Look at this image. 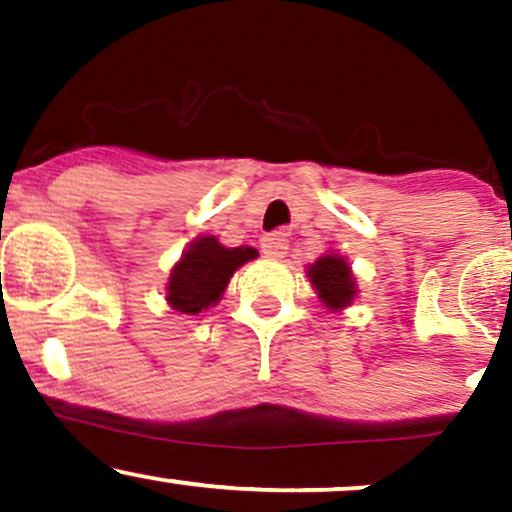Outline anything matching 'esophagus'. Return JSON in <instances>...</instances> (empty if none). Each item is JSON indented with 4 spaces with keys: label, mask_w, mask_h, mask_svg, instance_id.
Instances as JSON below:
<instances>
[{
    "label": "esophagus",
    "mask_w": 512,
    "mask_h": 512,
    "mask_svg": "<svg viewBox=\"0 0 512 512\" xmlns=\"http://www.w3.org/2000/svg\"><path fill=\"white\" fill-rule=\"evenodd\" d=\"M262 255L272 257V260H283L288 252V240L281 236V233H269V236L262 238L260 243Z\"/></svg>",
    "instance_id": "34e87169"
}]
</instances>
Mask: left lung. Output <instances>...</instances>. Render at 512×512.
Here are the masks:
<instances>
[{
    "label": "left lung",
    "mask_w": 512,
    "mask_h": 512,
    "mask_svg": "<svg viewBox=\"0 0 512 512\" xmlns=\"http://www.w3.org/2000/svg\"><path fill=\"white\" fill-rule=\"evenodd\" d=\"M307 279L315 288L319 303L329 312H341L357 298V281L348 260L329 250L317 262L307 264Z\"/></svg>",
    "instance_id": "1"
}]
</instances>
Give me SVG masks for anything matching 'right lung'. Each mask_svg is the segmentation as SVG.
<instances>
[{
	"label": "right lung",
	"instance_id": "obj_1",
	"mask_svg": "<svg viewBox=\"0 0 512 512\" xmlns=\"http://www.w3.org/2000/svg\"><path fill=\"white\" fill-rule=\"evenodd\" d=\"M255 257L257 250L250 245L226 248L214 236H197L171 267L166 303L181 315H200L219 303L236 269Z\"/></svg>",
	"mask_w": 512,
	"mask_h": 512
}]
</instances>
